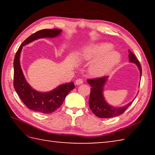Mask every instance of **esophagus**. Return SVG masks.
Masks as SVG:
<instances>
[{"mask_svg":"<svg viewBox=\"0 0 155 155\" xmlns=\"http://www.w3.org/2000/svg\"><path fill=\"white\" fill-rule=\"evenodd\" d=\"M82 83H83V81L81 78H78V79L76 81V85H81Z\"/></svg>","mask_w":155,"mask_h":155,"instance_id":"1","label":"esophagus"}]
</instances>
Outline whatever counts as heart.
<instances>
[{
  "mask_svg": "<svg viewBox=\"0 0 155 155\" xmlns=\"http://www.w3.org/2000/svg\"><path fill=\"white\" fill-rule=\"evenodd\" d=\"M112 48V44L102 43L87 47L83 51L84 59L93 60L99 58L94 61L90 69L91 74L94 77H103L118 64L120 54L117 51H111Z\"/></svg>",
  "mask_w": 155,
  "mask_h": 155,
  "instance_id": "b5f03b06",
  "label": "heart"
}]
</instances>
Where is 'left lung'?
Here are the masks:
<instances>
[{
    "label": "left lung",
    "instance_id": "8db88e82",
    "mask_svg": "<svg viewBox=\"0 0 155 155\" xmlns=\"http://www.w3.org/2000/svg\"><path fill=\"white\" fill-rule=\"evenodd\" d=\"M128 52H129L128 58H129L130 62L135 63L137 65L140 70L141 77V67L140 61L130 50H128ZM107 78V77L104 76V77L90 78L87 80V83L91 87L90 99H89L90 108L94 115L101 118H109V117L118 116V115H122L133 102V101H131L127 105L122 107H114L107 104L104 101L103 95L104 85L106 83Z\"/></svg>",
    "mask_w": 155,
    "mask_h": 155
}]
</instances>
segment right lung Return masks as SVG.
<instances>
[{
    "label": "right lung",
    "mask_w": 155,
    "mask_h": 155,
    "mask_svg": "<svg viewBox=\"0 0 155 155\" xmlns=\"http://www.w3.org/2000/svg\"><path fill=\"white\" fill-rule=\"evenodd\" d=\"M61 32V29H42L32 34L23 41L16 52L14 61V87L21 101L27 108L42 114H51L59 108L70 91L75 87L73 82L63 84L49 92H39L28 85L20 64V56L23 46L43 38H54Z\"/></svg>",
    "instance_id": "1"
}]
</instances>
